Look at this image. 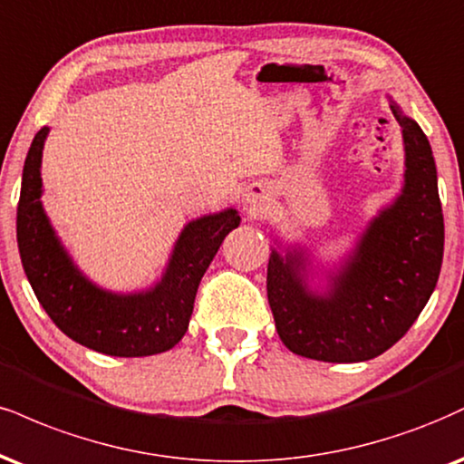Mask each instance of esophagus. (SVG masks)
<instances>
[{"instance_id": "obj_1", "label": "esophagus", "mask_w": 464, "mask_h": 464, "mask_svg": "<svg viewBox=\"0 0 464 464\" xmlns=\"http://www.w3.org/2000/svg\"><path fill=\"white\" fill-rule=\"evenodd\" d=\"M270 200V189L264 183H250V186L244 189V203H248L250 208L261 209Z\"/></svg>"}]
</instances>
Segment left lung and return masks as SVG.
Returning <instances> with one entry per match:
<instances>
[{
	"instance_id": "8db88e82",
	"label": "left lung",
	"mask_w": 464,
	"mask_h": 464,
	"mask_svg": "<svg viewBox=\"0 0 464 464\" xmlns=\"http://www.w3.org/2000/svg\"><path fill=\"white\" fill-rule=\"evenodd\" d=\"M404 142V183L367 222L354 248L317 270L300 244H278L267 261V303L276 333L294 354L359 362L404 337L437 287L443 211L426 133L389 97Z\"/></svg>"
}]
</instances>
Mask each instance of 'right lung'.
Listing matches in <instances>:
<instances>
[{"label": "right lung", "instance_id": "add662e5", "mask_svg": "<svg viewBox=\"0 0 464 464\" xmlns=\"http://www.w3.org/2000/svg\"><path fill=\"white\" fill-rule=\"evenodd\" d=\"M49 127L27 150L16 208L21 264L38 303L72 342L110 356H150L181 342L194 298L222 239L239 227L237 209L189 220L179 233L160 281L142 292H110L75 266L43 208V149Z\"/></svg>", "mask_w": 464, "mask_h": 464}]
</instances>
